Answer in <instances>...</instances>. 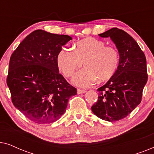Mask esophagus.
Masks as SVG:
<instances>
[{
    "instance_id": "34e87169",
    "label": "esophagus",
    "mask_w": 154,
    "mask_h": 154,
    "mask_svg": "<svg viewBox=\"0 0 154 154\" xmlns=\"http://www.w3.org/2000/svg\"><path fill=\"white\" fill-rule=\"evenodd\" d=\"M86 91L85 90H81V89H78L77 90V93L78 94H83L85 93Z\"/></svg>"
}]
</instances>
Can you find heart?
Segmentation results:
<instances>
[{
	"label": "heart",
	"mask_w": 154,
	"mask_h": 154,
	"mask_svg": "<svg viewBox=\"0 0 154 154\" xmlns=\"http://www.w3.org/2000/svg\"><path fill=\"white\" fill-rule=\"evenodd\" d=\"M74 50L62 48L57 54L58 69L66 78H71L83 62V70L73 79L74 85L89 88L99 79L106 81L115 74L120 56L116 48L106 45L105 42L94 38H86L73 45Z\"/></svg>",
	"instance_id": "1"
}]
</instances>
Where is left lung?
I'll use <instances>...</instances> for the list:
<instances>
[{
  "label": "left lung",
  "mask_w": 154,
  "mask_h": 154,
  "mask_svg": "<svg viewBox=\"0 0 154 154\" xmlns=\"http://www.w3.org/2000/svg\"><path fill=\"white\" fill-rule=\"evenodd\" d=\"M110 37L116 45L120 61L115 74L98 88V100L91 109L100 119L117 121L125 118L139 104L148 74L144 53L131 35L122 29L112 28L100 33Z\"/></svg>",
  "instance_id": "left-lung-1"
}]
</instances>
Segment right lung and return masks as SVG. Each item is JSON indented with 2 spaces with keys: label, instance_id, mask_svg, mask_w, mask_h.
I'll list each match as a JSON object with an SVG mask.
<instances>
[{
  "label": "right lung",
  "instance_id": "right-lung-1",
  "mask_svg": "<svg viewBox=\"0 0 154 154\" xmlns=\"http://www.w3.org/2000/svg\"><path fill=\"white\" fill-rule=\"evenodd\" d=\"M72 39L67 35L35 30L10 57L7 85L12 104L27 119L39 124L62 116L77 90L59 73L57 54Z\"/></svg>",
  "mask_w": 154,
  "mask_h": 154
}]
</instances>
